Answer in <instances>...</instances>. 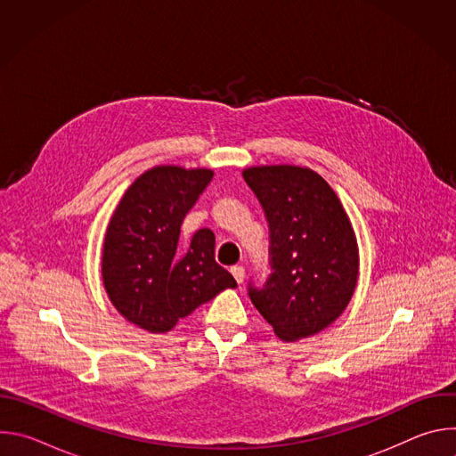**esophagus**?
I'll return each instance as SVG.
<instances>
[{"instance_id":"esophagus-1","label":"esophagus","mask_w":456,"mask_h":456,"mask_svg":"<svg viewBox=\"0 0 456 456\" xmlns=\"http://www.w3.org/2000/svg\"><path fill=\"white\" fill-rule=\"evenodd\" d=\"M231 274L234 276V280L238 281V285H241V283H243V278H245V269H243L241 265H234V267H231Z\"/></svg>"}]
</instances>
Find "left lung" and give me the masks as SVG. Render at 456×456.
Returning <instances> with one entry per match:
<instances>
[{"instance_id": "obj_1", "label": "left lung", "mask_w": 456, "mask_h": 456, "mask_svg": "<svg viewBox=\"0 0 456 456\" xmlns=\"http://www.w3.org/2000/svg\"><path fill=\"white\" fill-rule=\"evenodd\" d=\"M269 224L271 274L247 292L283 341L327 329L346 308L359 257L350 220L332 187L297 166L243 171Z\"/></svg>"}]
</instances>
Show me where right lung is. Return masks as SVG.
Wrapping results in <instances>:
<instances>
[{"instance_id":"add662e5","label":"right lung","mask_w":456,"mask_h":456,"mask_svg":"<svg viewBox=\"0 0 456 456\" xmlns=\"http://www.w3.org/2000/svg\"><path fill=\"white\" fill-rule=\"evenodd\" d=\"M213 180L209 169L162 166L139 176L110 222L102 280L115 308L141 329L162 334L234 278L216 264L215 234L200 229L180 243V225Z\"/></svg>"}]
</instances>
